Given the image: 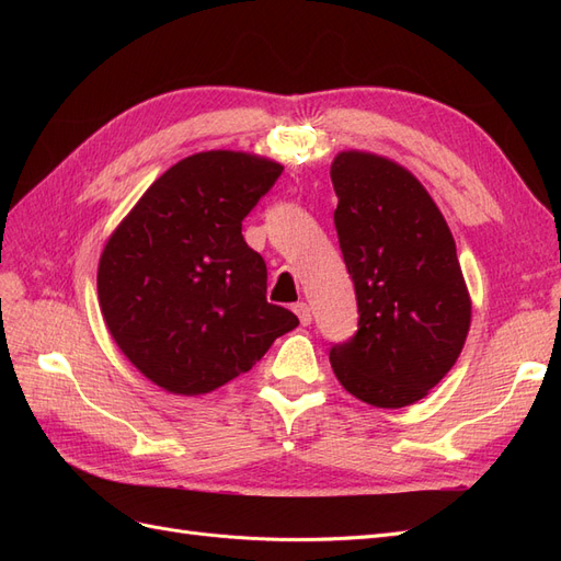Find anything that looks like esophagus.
<instances>
[{
    "label": "esophagus",
    "mask_w": 561,
    "mask_h": 561,
    "mask_svg": "<svg viewBox=\"0 0 561 561\" xmlns=\"http://www.w3.org/2000/svg\"><path fill=\"white\" fill-rule=\"evenodd\" d=\"M295 313H297L301 325H311V309H309V304L297 301V304H295Z\"/></svg>",
    "instance_id": "obj_1"
}]
</instances>
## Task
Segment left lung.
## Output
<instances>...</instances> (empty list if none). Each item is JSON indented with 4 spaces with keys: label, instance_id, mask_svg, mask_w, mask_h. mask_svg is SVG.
<instances>
[{
    "label": "left lung",
    "instance_id": "1",
    "mask_svg": "<svg viewBox=\"0 0 561 561\" xmlns=\"http://www.w3.org/2000/svg\"><path fill=\"white\" fill-rule=\"evenodd\" d=\"M334 227L358 299V330L332 344L336 379L358 400L398 410L439 383L470 328L454 236L421 182L365 151L332 161Z\"/></svg>",
    "mask_w": 561,
    "mask_h": 561
}]
</instances>
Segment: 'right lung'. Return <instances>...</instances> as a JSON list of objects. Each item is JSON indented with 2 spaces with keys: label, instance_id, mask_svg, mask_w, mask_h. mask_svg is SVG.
Returning <instances> with one entry per match:
<instances>
[{
  "label": "right lung",
  "instance_id": "1",
  "mask_svg": "<svg viewBox=\"0 0 561 561\" xmlns=\"http://www.w3.org/2000/svg\"><path fill=\"white\" fill-rule=\"evenodd\" d=\"M280 173V163L243 151H201L168 168L110 236L100 309L149 381L210 393L299 325L266 301V264L241 233Z\"/></svg>",
  "mask_w": 561,
  "mask_h": 561
}]
</instances>
